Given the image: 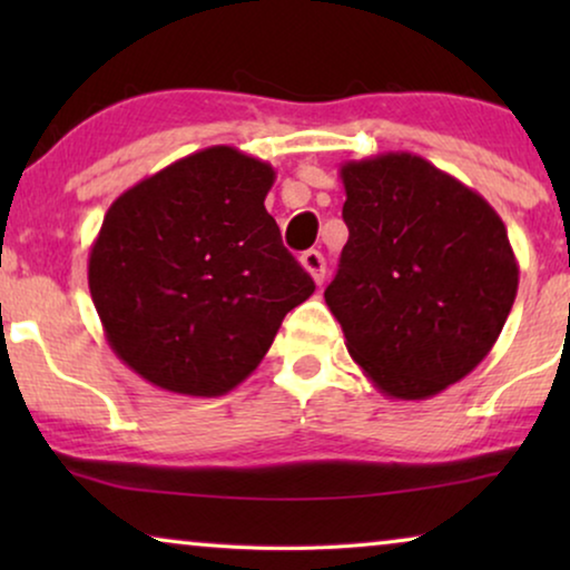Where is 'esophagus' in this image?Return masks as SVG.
<instances>
[{
	"label": "esophagus",
	"instance_id": "esophagus-1",
	"mask_svg": "<svg viewBox=\"0 0 570 570\" xmlns=\"http://www.w3.org/2000/svg\"><path fill=\"white\" fill-rule=\"evenodd\" d=\"M301 264H303V269H306L308 275L314 277V283H316V285H322V283H324V275H326V262H324V256H322V254L314 252V248H311V252H303V256H301Z\"/></svg>",
	"mask_w": 570,
	"mask_h": 570
}]
</instances>
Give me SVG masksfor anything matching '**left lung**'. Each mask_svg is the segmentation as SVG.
<instances>
[{
    "label": "left lung",
    "mask_w": 570,
    "mask_h": 570,
    "mask_svg": "<svg viewBox=\"0 0 570 570\" xmlns=\"http://www.w3.org/2000/svg\"><path fill=\"white\" fill-rule=\"evenodd\" d=\"M350 238L324 301L371 384L428 400L493 350L519 287L501 215L415 153L347 160Z\"/></svg>",
    "instance_id": "1"
}]
</instances>
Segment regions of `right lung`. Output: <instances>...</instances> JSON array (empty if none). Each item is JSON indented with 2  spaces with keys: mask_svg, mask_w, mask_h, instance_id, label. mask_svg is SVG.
I'll return each instance as SVG.
<instances>
[{
  "mask_svg": "<svg viewBox=\"0 0 570 570\" xmlns=\"http://www.w3.org/2000/svg\"><path fill=\"white\" fill-rule=\"evenodd\" d=\"M269 163L205 147L114 199L88 256L108 345L153 386L220 396L254 373L316 291L264 197Z\"/></svg>",
  "mask_w": 570,
  "mask_h": 570,
  "instance_id": "1",
  "label": "right lung"
}]
</instances>
